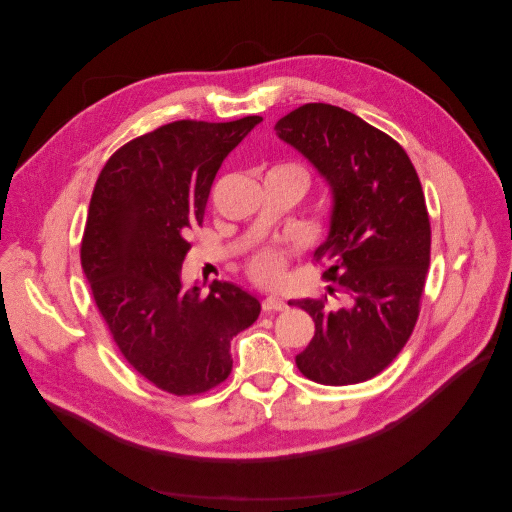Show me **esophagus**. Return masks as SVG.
I'll return each mask as SVG.
<instances>
[{
    "label": "esophagus",
    "instance_id": "esophagus-1",
    "mask_svg": "<svg viewBox=\"0 0 512 512\" xmlns=\"http://www.w3.org/2000/svg\"><path fill=\"white\" fill-rule=\"evenodd\" d=\"M286 307V301H282L280 297H267L262 301V309H265V312H284Z\"/></svg>",
    "mask_w": 512,
    "mask_h": 512
}]
</instances>
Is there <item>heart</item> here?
Instances as JSON below:
<instances>
[{
	"label": "heart",
	"mask_w": 512,
	"mask_h": 512,
	"mask_svg": "<svg viewBox=\"0 0 512 512\" xmlns=\"http://www.w3.org/2000/svg\"><path fill=\"white\" fill-rule=\"evenodd\" d=\"M288 254L284 250H262L250 260V275L258 284L277 286L284 282Z\"/></svg>",
	"instance_id": "1"
}]
</instances>
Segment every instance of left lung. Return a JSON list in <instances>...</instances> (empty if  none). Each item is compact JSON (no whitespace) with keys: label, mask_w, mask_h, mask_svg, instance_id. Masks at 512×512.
Returning <instances> with one entry per match:
<instances>
[{"label":"left lung","mask_w":512,"mask_h":512,"mask_svg":"<svg viewBox=\"0 0 512 512\" xmlns=\"http://www.w3.org/2000/svg\"><path fill=\"white\" fill-rule=\"evenodd\" d=\"M275 132L331 188L329 235L314 258H329L322 277L344 301H290L316 324L297 367L329 386L371 380L406 346L421 309L431 250L421 181L399 143L339 106L303 104Z\"/></svg>","instance_id":"left-lung-1"}]
</instances>
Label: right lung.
Returning <instances> with one entry per match:
<instances>
[{"instance_id":"right-lung-1","label":"right lung","mask_w":512,"mask_h":512,"mask_svg":"<svg viewBox=\"0 0 512 512\" xmlns=\"http://www.w3.org/2000/svg\"><path fill=\"white\" fill-rule=\"evenodd\" d=\"M262 117L173 121L117 149L96 181L81 265L126 361L158 389L198 395L232 369V337L256 322L247 290L213 280L183 288L188 232L203 224L222 162Z\"/></svg>"}]
</instances>
